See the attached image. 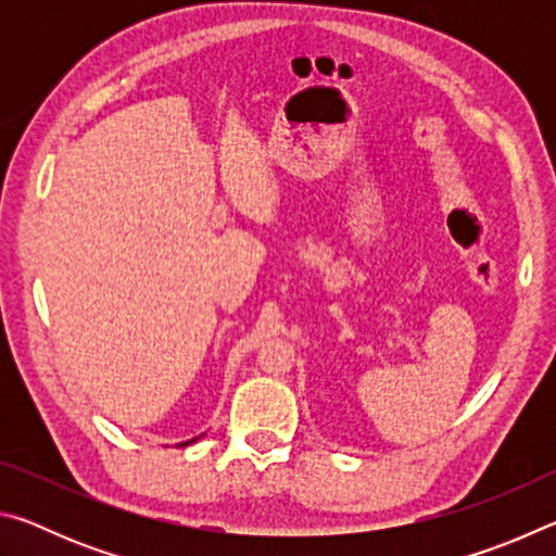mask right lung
<instances>
[{"label": "right lung", "mask_w": 556, "mask_h": 556, "mask_svg": "<svg viewBox=\"0 0 556 556\" xmlns=\"http://www.w3.org/2000/svg\"><path fill=\"white\" fill-rule=\"evenodd\" d=\"M203 437V434H201ZM201 437H195V439H188V441H181V444H178V446H188V444H193V441H199Z\"/></svg>", "instance_id": "add662e5"}]
</instances>
